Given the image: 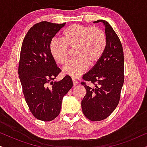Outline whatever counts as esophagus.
Here are the masks:
<instances>
[{
  "mask_svg": "<svg viewBox=\"0 0 147 147\" xmlns=\"http://www.w3.org/2000/svg\"><path fill=\"white\" fill-rule=\"evenodd\" d=\"M72 81H73V84L74 86H77L78 84V82L76 79H74V78H72Z\"/></svg>",
  "mask_w": 147,
  "mask_h": 147,
  "instance_id": "1",
  "label": "esophagus"
}]
</instances>
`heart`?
<instances>
[{
	"label": "heart",
	"instance_id": "heart-1",
	"mask_svg": "<svg viewBox=\"0 0 147 147\" xmlns=\"http://www.w3.org/2000/svg\"><path fill=\"white\" fill-rule=\"evenodd\" d=\"M106 36L99 27H90L74 24L65 29L61 40L53 39L49 44L52 57L60 65L68 60V49L76 48V59L69 61L63 67L65 74L73 78L82 75L90 66L95 65L105 52Z\"/></svg>",
	"mask_w": 147,
	"mask_h": 147
}]
</instances>
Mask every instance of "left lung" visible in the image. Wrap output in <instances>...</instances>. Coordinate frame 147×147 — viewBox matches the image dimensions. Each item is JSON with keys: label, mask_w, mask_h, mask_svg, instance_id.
<instances>
[{"label": "left lung", "mask_w": 147, "mask_h": 147, "mask_svg": "<svg viewBox=\"0 0 147 147\" xmlns=\"http://www.w3.org/2000/svg\"><path fill=\"white\" fill-rule=\"evenodd\" d=\"M105 26L106 47L99 61L83 76L90 82L92 88L82 82L86 94L82 101V112L91 121H100L108 117L118 106L124 84V53L121 42L109 23L98 20Z\"/></svg>", "instance_id": "obj_1"}]
</instances>
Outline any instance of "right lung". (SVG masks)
Listing matches in <instances>:
<instances>
[{"instance_id":"obj_1","label":"right lung","mask_w":147,"mask_h":147,"mask_svg":"<svg viewBox=\"0 0 147 147\" xmlns=\"http://www.w3.org/2000/svg\"><path fill=\"white\" fill-rule=\"evenodd\" d=\"M65 25L47 21L35 24L22 44L19 77L30 111L42 121H51L59 115L63 96L73 86L69 76L53 81L61 69L50 53L49 44Z\"/></svg>"}]
</instances>
